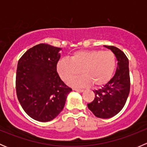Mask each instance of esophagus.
Masks as SVG:
<instances>
[{"label": "esophagus", "instance_id": "1", "mask_svg": "<svg viewBox=\"0 0 147 147\" xmlns=\"http://www.w3.org/2000/svg\"><path fill=\"white\" fill-rule=\"evenodd\" d=\"M73 90L77 92H82L84 91V90H82V89H78V88H73Z\"/></svg>", "mask_w": 147, "mask_h": 147}]
</instances>
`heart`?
I'll list each match as a JSON object with an SVG mask.
<instances>
[{"mask_svg": "<svg viewBox=\"0 0 147 147\" xmlns=\"http://www.w3.org/2000/svg\"><path fill=\"white\" fill-rule=\"evenodd\" d=\"M116 67V56L111 50H89L75 52L70 57L60 59L57 71L65 82H69L82 72V76L69 82L77 87L93 84L101 87L111 79Z\"/></svg>", "mask_w": 147, "mask_h": 147, "instance_id": "1", "label": "heart"}]
</instances>
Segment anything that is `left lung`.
Returning <instances> with one entry per match:
<instances>
[{"instance_id": "1", "label": "left lung", "mask_w": 147, "mask_h": 147, "mask_svg": "<svg viewBox=\"0 0 147 147\" xmlns=\"http://www.w3.org/2000/svg\"><path fill=\"white\" fill-rule=\"evenodd\" d=\"M110 49L117 60L115 75L101 89L94 91L95 97L87 104L89 109L97 117L108 119L117 115L122 109L130 91L129 60L126 55L117 47L104 45Z\"/></svg>"}]
</instances>
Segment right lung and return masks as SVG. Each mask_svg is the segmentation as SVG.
Wrapping results in <instances>:
<instances>
[{"label":"right lung","mask_w":147,"mask_h":147,"mask_svg":"<svg viewBox=\"0 0 147 147\" xmlns=\"http://www.w3.org/2000/svg\"><path fill=\"white\" fill-rule=\"evenodd\" d=\"M60 50V47L39 44L27 50L18 63V99L26 114L37 121L45 122L55 119L72 91L57 72Z\"/></svg>","instance_id":"1"}]
</instances>
